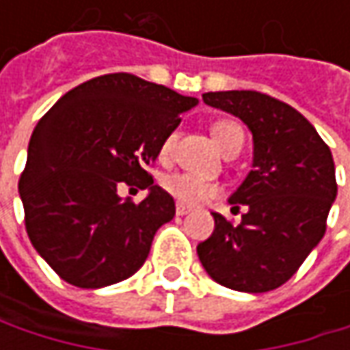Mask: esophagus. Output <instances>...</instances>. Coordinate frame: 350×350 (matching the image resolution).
Instances as JSON below:
<instances>
[{"label": "esophagus", "mask_w": 350, "mask_h": 350, "mask_svg": "<svg viewBox=\"0 0 350 350\" xmlns=\"http://www.w3.org/2000/svg\"><path fill=\"white\" fill-rule=\"evenodd\" d=\"M188 213H190V208H188V206H184V204H180V202L176 204V215H180V217H182V215H188Z\"/></svg>", "instance_id": "1"}]
</instances>
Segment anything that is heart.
I'll return each instance as SVG.
<instances>
[{
    "mask_svg": "<svg viewBox=\"0 0 350 350\" xmlns=\"http://www.w3.org/2000/svg\"><path fill=\"white\" fill-rule=\"evenodd\" d=\"M213 137H215V142L219 144V148L225 154L243 148V129L233 121H217L213 125ZM174 146L176 133H170L160 146V158L162 160L170 158L172 152H174ZM162 186L170 196H174L180 204H188V206L200 204V202H204V200L219 194V184L217 182H213L208 178H202V176L190 174V172H172V174L164 176Z\"/></svg>",
    "mask_w": 350,
    "mask_h": 350,
    "instance_id": "1",
    "label": "heart"
}]
</instances>
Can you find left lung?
I'll return each instance as SVG.
<instances>
[{
	"label": "left lung",
	"instance_id": "8db88e82",
	"mask_svg": "<svg viewBox=\"0 0 350 350\" xmlns=\"http://www.w3.org/2000/svg\"><path fill=\"white\" fill-rule=\"evenodd\" d=\"M206 105L239 117L253 133V170L231 194L241 223L213 213L215 231L196 253L221 286L261 294L286 284L326 231L336 198L330 148L294 107L257 91L204 93Z\"/></svg>",
	"mask_w": 350,
	"mask_h": 350
}]
</instances>
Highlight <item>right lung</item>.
<instances>
[{"instance_id": "obj_1", "label": "right lung", "mask_w": 350, "mask_h": 350, "mask_svg": "<svg viewBox=\"0 0 350 350\" xmlns=\"http://www.w3.org/2000/svg\"><path fill=\"white\" fill-rule=\"evenodd\" d=\"M194 97L129 72L91 79L38 121L20 176L26 231L42 259L77 288H105L133 275L174 198L148 172ZM119 181L150 187L121 201Z\"/></svg>"}]
</instances>
